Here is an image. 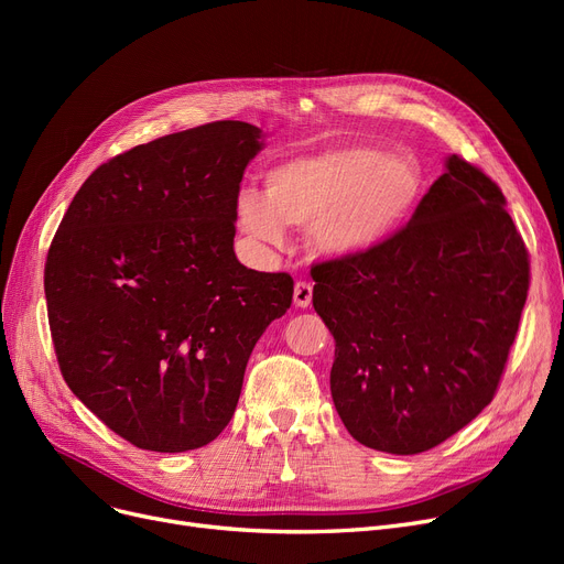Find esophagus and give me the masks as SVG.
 <instances>
[{"mask_svg": "<svg viewBox=\"0 0 564 564\" xmlns=\"http://www.w3.org/2000/svg\"><path fill=\"white\" fill-rule=\"evenodd\" d=\"M313 300V285L308 281H297L294 283V306L308 308Z\"/></svg>", "mask_w": 564, "mask_h": 564, "instance_id": "1", "label": "esophagus"}]
</instances>
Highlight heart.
<instances>
[{"label":"heart","mask_w":564,"mask_h":564,"mask_svg":"<svg viewBox=\"0 0 564 564\" xmlns=\"http://www.w3.org/2000/svg\"><path fill=\"white\" fill-rule=\"evenodd\" d=\"M264 187L235 198V221L249 240L283 247L288 224L311 226L319 256L351 258L406 226L425 192V169L416 153L387 143H340L276 164Z\"/></svg>","instance_id":"heart-1"}]
</instances>
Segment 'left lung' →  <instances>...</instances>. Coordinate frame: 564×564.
I'll list each match as a JSON object with an SVG mask.
<instances>
[{"instance_id": "1", "label": "left lung", "mask_w": 564, "mask_h": 564, "mask_svg": "<svg viewBox=\"0 0 564 564\" xmlns=\"http://www.w3.org/2000/svg\"><path fill=\"white\" fill-rule=\"evenodd\" d=\"M336 340L332 398L368 448L425 453L494 400L530 260L491 177L459 155L409 224L368 253L311 267Z\"/></svg>"}]
</instances>
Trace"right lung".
<instances>
[{"label":"right lung","instance_id":"right-lung-1","mask_svg":"<svg viewBox=\"0 0 564 564\" xmlns=\"http://www.w3.org/2000/svg\"><path fill=\"white\" fill-rule=\"evenodd\" d=\"M260 128L217 121L98 166L58 224L45 300L70 391L141 451L215 441L292 276L237 260L235 198Z\"/></svg>","mask_w":564,"mask_h":564}]
</instances>
